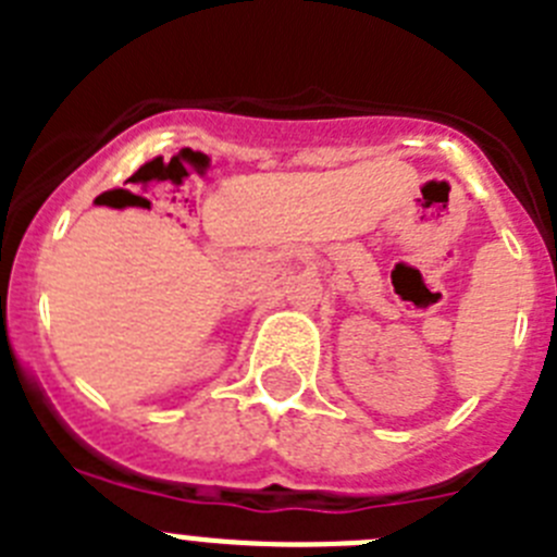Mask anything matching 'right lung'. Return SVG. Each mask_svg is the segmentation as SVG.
I'll return each mask as SVG.
<instances>
[{"mask_svg":"<svg viewBox=\"0 0 557 557\" xmlns=\"http://www.w3.org/2000/svg\"><path fill=\"white\" fill-rule=\"evenodd\" d=\"M106 195H108V191H106ZM106 195H100V198H106Z\"/></svg>","mask_w":557,"mask_h":557,"instance_id":"right-lung-1","label":"right lung"}]
</instances>
